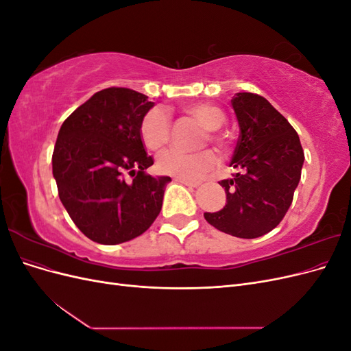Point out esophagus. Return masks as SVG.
Here are the masks:
<instances>
[{
  "label": "esophagus",
  "instance_id": "esophagus-1",
  "mask_svg": "<svg viewBox=\"0 0 351 351\" xmlns=\"http://www.w3.org/2000/svg\"><path fill=\"white\" fill-rule=\"evenodd\" d=\"M176 182L182 183L184 186H189V187H197L199 183H195V182H187V180H182V178H176Z\"/></svg>",
  "mask_w": 351,
  "mask_h": 351
}]
</instances>
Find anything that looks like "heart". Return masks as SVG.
Instances as JSON below:
<instances>
[{
    "instance_id": "heart-1",
    "label": "heart",
    "mask_w": 351,
    "mask_h": 351,
    "mask_svg": "<svg viewBox=\"0 0 351 351\" xmlns=\"http://www.w3.org/2000/svg\"><path fill=\"white\" fill-rule=\"evenodd\" d=\"M184 111L196 119L206 129V136L210 141H218L215 130L219 129L226 120V115L212 104H192ZM141 139L147 149L159 151L169 142L171 134V120L164 108H152L147 111L141 121ZM218 156L212 151H200L186 154L177 149H168L158 156L156 167L159 173L176 178L197 182L218 165Z\"/></svg>"
}]
</instances>
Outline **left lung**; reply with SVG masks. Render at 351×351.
Returning <instances> with one entry per match:
<instances>
[{"label":"left lung","mask_w":351,"mask_h":351,"mask_svg":"<svg viewBox=\"0 0 351 351\" xmlns=\"http://www.w3.org/2000/svg\"><path fill=\"white\" fill-rule=\"evenodd\" d=\"M231 104L240 136L230 165L237 173L219 182L226 206L204 217L227 234L256 239L277 227L289 210L304 154L299 134L263 97L240 92Z\"/></svg>","instance_id":"1"}]
</instances>
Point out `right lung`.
<instances>
[{"instance_id": "add662e5", "label": "right lung", "mask_w": 351, "mask_h": 351, "mask_svg": "<svg viewBox=\"0 0 351 351\" xmlns=\"http://www.w3.org/2000/svg\"><path fill=\"white\" fill-rule=\"evenodd\" d=\"M127 88L99 90L62 123L52 154L58 196L74 224L101 244L129 241L152 226L162 208L167 176L145 173L154 164L141 139V121L154 107ZM134 177L129 182L125 177Z\"/></svg>"}]
</instances>
